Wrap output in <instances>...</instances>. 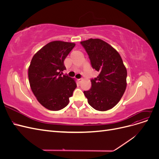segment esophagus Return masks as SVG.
I'll return each instance as SVG.
<instances>
[{"label":"esophagus","mask_w":159,"mask_h":159,"mask_svg":"<svg viewBox=\"0 0 159 159\" xmlns=\"http://www.w3.org/2000/svg\"><path fill=\"white\" fill-rule=\"evenodd\" d=\"M78 82H79V83H80L81 81H82V79H81V78H80V79H78Z\"/></svg>","instance_id":"obj_1"}]
</instances>
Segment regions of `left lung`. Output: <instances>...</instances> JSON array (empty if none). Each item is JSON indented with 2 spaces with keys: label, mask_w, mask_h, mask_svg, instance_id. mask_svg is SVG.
I'll use <instances>...</instances> for the list:
<instances>
[{
  "label": "left lung",
  "mask_w": 159,
  "mask_h": 159,
  "mask_svg": "<svg viewBox=\"0 0 159 159\" xmlns=\"http://www.w3.org/2000/svg\"><path fill=\"white\" fill-rule=\"evenodd\" d=\"M92 68L99 74L91 80V88L84 93L93 109L104 111L112 109L122 98L127 87V72L118 52L105 41L90 38L81 42Z\"/></svg>",
  "instance_id": "left-lung-1"
}]
</instances>
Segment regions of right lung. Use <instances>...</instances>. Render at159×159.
Segmentation results:
<instances>
[{"label": "right lung", "instance_id": "right-lung-1", "mask_svg": "<svg viewBox=\"0 0 159 159\" xmlns=\"http://www.w3.org/2000/svg\"><path fill=\"white\" fill-rule=\"evenodd\" d=\"M63 41L49 42L34 55L28 68L31 89L42 106L51 111L68 105L77 85L74 78L61 76L66 70L64 61L75 46Z\"/></svg>", "mask_w": 159, "mask_h": 159}]
</instances>
